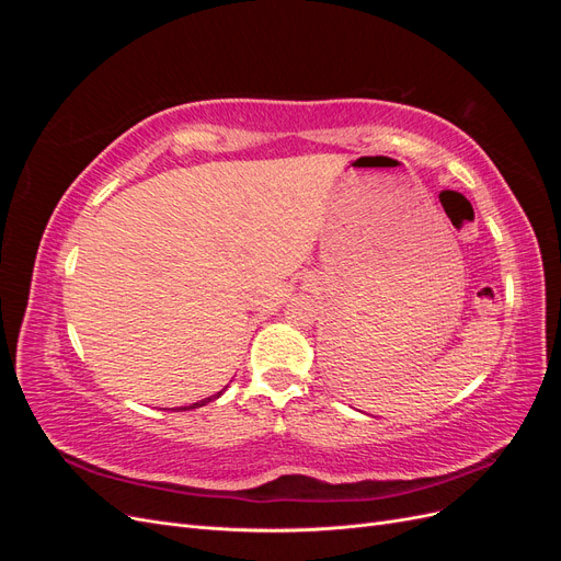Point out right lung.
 Returning <instances> with one entry per match:
<instances>
[{
  "label": "right lung",
  "instance_id": "add662e5",
  "mask_svg": "<svg viewBox=\"0 0 561 561\" xmlns=\"http://www.w3.org/2000/svg\"><path fill=\"white\" fill-rule=\"evenodd\" d=\"M222 396V390H219L217 396H210V398H206V400H198V402H194V404H190V407H184V410H196V407H203V404H208L210 400H215V398H219Z\"/></svg>",
  "mask_w": 561,
  "mask_h": 561
}]
</instances>
